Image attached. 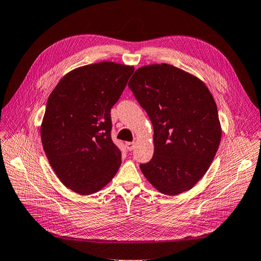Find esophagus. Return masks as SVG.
<instances>
[{
	"label": "esophagus",
	"instance_id": "esophagus-1",
	"mask_svg": "<svg viewBox=\"0 0 261 261\" xmlns=\"http://www.w3.org/2000/svg\"><path fill=\"white\" fill-rule=\"evenodd\" d=\"M125 146H126V148H127V150L132 151L134 148H135V143H134V142H126Z\"/></svg>",
	"mask_w": 261,
	"mask_h": 261
}]
</instances>
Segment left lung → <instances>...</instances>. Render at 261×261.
<instances>
[{
    "label": "left lung",
    "instance_id": "obj_1",
    "mask_svg": "<svg viewBox=\"0 0 261 261\" xmlns=\"http://www.w3.org/2000/svg\"><path fill=\"white\" fill-rule=\"evenodd\" d=\"M153 127V156L140 164L158 191L186 192L210 168L221 142L212 94L201 80L167 63L142 67L128 82Z\"/></svg>",
    "mask_w": 261,
    "mask_h": 261
}]
</instances>
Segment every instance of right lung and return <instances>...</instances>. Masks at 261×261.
Instances as JSON below:
<instances>
[{
  "label": "right lung",
  "mask_w": 261,
  "mask_h": 261,
  "mask_svg": "<svg viewBox=\"0 0 261 261\" xmlns=\"http://www.w3.org/2000/svg\"><path fill=\"white\" fill-rule=\"evenodd\" d=\"M133 72L115 62L84 66L63 76L48 97L40 128L44 150L60 181L76 193L97 192L121 166L111 109Z\"/></svg>",
  "instance_id": "obj_1"
}]
</instances>
